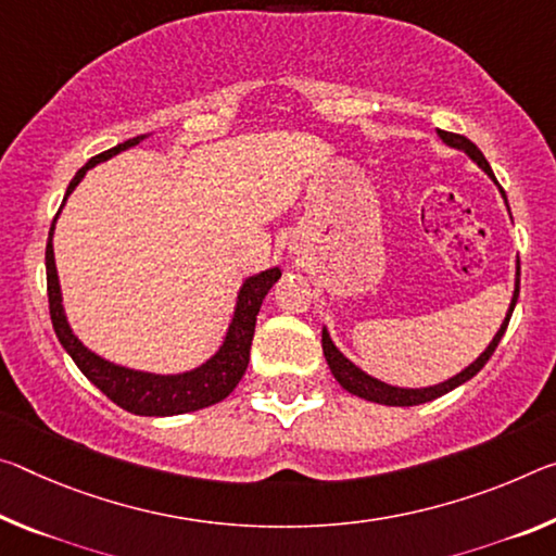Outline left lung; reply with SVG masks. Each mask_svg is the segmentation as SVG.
<instances>
[{"instance_id": "1", "label": "left lung", "mask_w": 556, "mask_h": 556, "mask_svg": "<svg viewBox=\"0 0 556 556\" xmlns=\"http://www.w3.org/2000/svg\"><path fill=\"white\" fill-rule=\"evenodd\" d=\"M438 136L443 140L445 146L455 148V151H463L465 155L470 157L472 163H478L484 173H488L490 180H495V173H492L490 163L484 161V155L478 146L468 140L465 136H457V134H447V130H440L438 128ZM495 185L500 188V182L495 180ZM500 195L505 200L507 205V195L505 190L500 188ZM507 213H509V205H507ZM517 296H519V260H517V271H515V292H513V302H509V309L505 314V321L497 329L495 337L488 343V349L482 351V354L472 361L470 366H465L460 374H455L453 378H447L443 383H435V386H426V389H401V386H391V383H383L378 381V378L368 376L366 371H361V368L354 364V361H349L346 356L341 354L337 349V343L331 341L329 331H326V326L321 329V346H324V356H326V364H329L333 378H337L339 386L343 391H349L351 395H358V399L364 401H371V403H381V405H399V408H408V405H420V403H428V401H435L440 395L451 393L457 386H463L465 381H470V378L480 371V368L488 364L490 356L495 354L500 339L505 337V329L509 324V316L515 312V304H517Z\"/></svg>"}]
</instances>
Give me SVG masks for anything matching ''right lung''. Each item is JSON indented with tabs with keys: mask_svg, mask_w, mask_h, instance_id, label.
Here are the masks:
<instances>
[{
	"mask_svg": "<svg viewBox=\"0 0 556 556\" xmlns=\"http://www.w3.org/2000/svg\"><path fill=\"white\" fill-rule=\"evenodd\" d=\"M148 136L151 134L128 138L126 143H118L116 148H111V151L91 157V161H88L81 170L74 175V180L68 182L61 207L66 205L68 195H72L76 185L84 180V175L91 170V167L109 161V157L118 155L123 151H128V148L138 146L140 140H146ZM61 207L54 217V223H51L49 242H47L49 312H51V324H54V331L61 341V346H64L66 354L74 358L78 371H81L103 395H109L113 403L121 405L123 410L136 413V416H157V418L180 416V413H192V410L207 408V405L225 401L247 371L260 306L271 289V285L281 277V269L279 267L264 269L260 275H252L242 281L240 292H237L235 312H232L230 326H227L225 339L205 364H200L182 374L138 371V368L113 364V361L103 358L96 354V351L88 349L86 343L76 337L72 324L66 319L64 296H61L59 271H56V260H54V230H56Z\"/></svg>",
	"mask_w": 556,
	"mask_h": 556,
	"instance_id": "add662e5",
	"label": "right lung"
}]
</instances>
